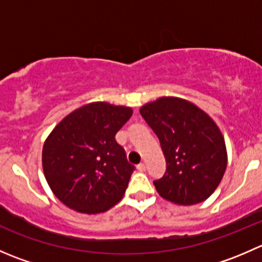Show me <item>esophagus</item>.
<instances>
[{
	"label": "esophagus",
	"mask_w": 262,
	"mask_h": 262,
	"mask_svg": "<svg viewBox=\"0 0 262 262\" xmlns=\"http://www.w3.org/2000/svg\"><path fill=\"white\" fill-rule=\"evenodd\" d=\"M137 168H138V171H141V172H142V171L146 170V165H144L143 162H141L138 166H137Z\"/></svg>",
	"instance_id": "obj_1"
}]
</instances>
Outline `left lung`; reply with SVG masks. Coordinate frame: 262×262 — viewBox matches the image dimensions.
<instances>
[{"mask_svg": "<svg viewBox=\"0 0 262 262\" xmlns=\"http://www.w3.org/2000/svg\"><path fill=\"white\" fill-rule=\"evenodd\" d=\"M139 112L160 139L166 158L165 175L153 181L158 194L179 205L208 199L227 167L226 143L213 119L179 97H160Z\"/></svg>", "mask_w": 262, "mask_h": 262, "instance_id": "obj_1", "label": "left lung"}]
</instances>
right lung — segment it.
Segmentation results:
<instances>
[{"label":"right lung","mask_w":262,"mask_h":262,"mask_svg":"<svg viewBox=\"0 0 262 262\" xmlns=\"http://www.w3.org/2000/svg\"><path fill=\"white\" fill-rule=\"evenodd\" d=\"M133 110L91 102L66 116L43 146V171L64 205L86 214L109 210L124 196L134 166L115 134Z\"/></svg>","instance_id":"1"}]
</instances>
